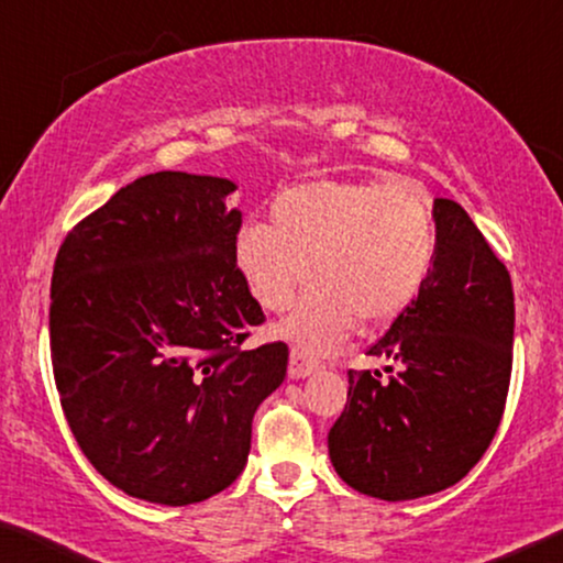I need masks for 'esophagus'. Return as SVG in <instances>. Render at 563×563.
Here are the masks:
<instances>
[{"instance_id":"obj_1","label":"esophagus","mask_w":563,"mask_h":563,"mask_svg":"<svg viewBox=\"0 0 563 563\" xmlns=\"http://www.w3.org/2000/svg\"><path fill=\"white\" fill-rule=\"evenodd\" d=\"M321 368V362L316 356H310L303 346H292L290 349V366L288 374L292 379H303V376H310L313 372Z\"/></svg>"}]
</instances>
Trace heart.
Listing matches in <instances>:
<instances>
[{"label": "heart", "mask_w": 563, "mask_h": 563, "mask_svg": "<svg viewBox=\"0 0 563 563\" xmlns=\"http://www.w3.org/2000/svg\"><path fill=\"white\" fill-rule=\"evenodd\" d=\"M271 224H247L234 257L267 310H285V333L323 351L356 329L389 323L422 292L438 255L432 201L419 184L318 179L273 201ZM311 265L308 266L307 263Z\"/></svg>", "instance_id": "1"}]
</instances>
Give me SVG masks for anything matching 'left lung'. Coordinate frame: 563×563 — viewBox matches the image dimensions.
Masks as SVG:
<instances>
[{
  "mask_svg": "<svg viewBox=\"0 0 563 563\" xmlns=\"http://www.w3.org/2000/svg\"><path fill=\"white\" fill-rule=\"evenodd\" d=\"M438 255L422 292L366 349L389 362L349 372L329 432L341 481L379 500H412L455 485L496 438L514 368V285L467 212L434 199Z\"/></svg>",
  "mask_w": 563,
  "mask_h": 563,
  "instance_id": "obj_1",
  "label": "left lung"
}]
</instances>
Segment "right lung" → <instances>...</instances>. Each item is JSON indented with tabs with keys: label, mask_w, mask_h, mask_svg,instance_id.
Wrapping results in <instances>:
<instances>
[{
	"label": "right lung",
	"mask_w": 563,
	"mask_h": 563,
	"mask_svg": "<svg viewBox=\"0 0 563 563\" xmlns=\"http://www.w3.org/2000/svg\"><path fill=\"white\" fill-rule=\"evenodd\" d=\"M220 176L156 172L75 224L49 283V356L82 455L133 498L189 506L247 463L288 343L242 349L265 313L238 267Z\"/></svg>",
	"instance_id": "add662e5"
}]
</instances>
